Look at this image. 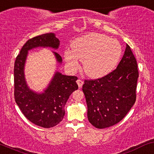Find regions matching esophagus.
I'll return each mask as SVG.
<instances>
[{"label": "esophagus", "instance_id": "obj_1", "mask_svg": "<svg viewBox=\"0 0 154 154\" xmlns=\"http://www.w3.org/2000/svg\"><path fill=\"white\" fill-rule=\"evenodd\" d=\"M77 85H78L79 88H82V85H83V81H82V80H80V79H78V80H77Z\"/></svg>", "mask_w": 154, "mask_h": 154}]
</instances>
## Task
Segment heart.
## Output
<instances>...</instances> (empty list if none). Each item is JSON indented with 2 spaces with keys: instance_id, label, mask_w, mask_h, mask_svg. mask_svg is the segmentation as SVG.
Masks as SVG:
<instances>
[{
  "instance_id": "heart-1",
  "label": "heart",
  "mask_w": 154,
  "mask_h": 154,
  "mask_svg": "<svg viewBox=\"0 0 154 154\" xmlns=\"http://www.w3.org/2000/svg\"><path fill=\"white\" fill-rule=\"evenodd\" d=\"M121 54L122 47L118 40L93 33L77 38L72 44V50H66L64 56L71 69L78 68L80 60L83 61L86 75L99 78L116 68Z\"/></svg>"
}]
</instances>
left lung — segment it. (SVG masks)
<instances>
[{"mask_svg": "<svg viewBox=\"0 0 154 154\" xmlns=\"http://www.w3.org/2000/svg\"><path fill=\"white\" fill-rule=\"evenodd\" d=\"M138 77L136 58L126 45L117 68L100 78L85 80L82 91L89 122L97 129L119 123L136 102Z\"/></svg>", "mask_w": 154, "mask_h": 154, "instance_id": "1", "label": "left lung"}]
</instances>
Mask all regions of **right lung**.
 Here are the masks:
<instances>
[{
  "label": "right lung",
  "instance_id": "add662e5",
  "mask_svg": "<svg viewBox=\"0 0 154 154\" xmlns=\"http://www.w3.org/2000/svg\"><path fill=\"white\" fill-rule=\"evenodd\" d=\"M58 38L53 33H45L26 42L17 56L14 68V99L20 110L30 122L44 128L58 125L65 115L66 103L72 92L78 89L76 76H66L56 72L48 88L42 94H36L27 85L24 66L28 50L37 47L58 49ZM57 60L62 62L58 52H54Z\"/></svg>",
  "mask_w": 154,
  "mask_h": 154
}]
</instances>
